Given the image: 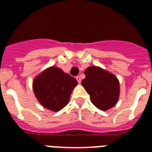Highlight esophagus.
I'll use <instances>...</instances> for the list:
<instances>
[{
  "mask_svg": "<svg viewBox=\"0 0 152 152\" xmlns=\"http://www.w3.org/2000/svg\"><path fill=\"white\" fill-rule=\"evenodd\" d=\"M76 79H77V82H78V83H80V80H81V79H80V76H79V75L76 76Z\"/></svg>",
  "mask_w": 152,
  "mask_h": 152,
  "instance_id": "obj_1",
  "label": "esophagus"
}]
</instances>
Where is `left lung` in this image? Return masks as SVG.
<instances>
[{
  "label": "left lung",
  "mask_w": 152,
  "mask_h": 152,
  "mask_svg": "<svg viewBox=\"0 0 152 152\" xmlns=\"http://www.w3.org/2000/svg\"><path fill=\"white\" fill-rule=\"evenodd\" d=\"M84 74L85 78L81 84L93 104L101 110H107L116 105L119 95V80L116 76L96 66L88 68Z\"/></svg>",
  "instance_id": "left-lung-1"
}]
</instances>
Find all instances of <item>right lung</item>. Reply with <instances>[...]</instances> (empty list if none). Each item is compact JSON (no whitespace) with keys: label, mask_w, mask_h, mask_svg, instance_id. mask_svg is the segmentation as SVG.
I'll list each match as a JSON object with an SVG mask.
<instances>
[{"label":"right lung","mask_w":152,"mask_h":152,"mask_svg":"<svg viewBox=\"0 0 152 152\" xmlns=\"http://www.w3.org/2000/svg\"><path fill=\"white\" fill-rule=\"evenodd\" d=\"M77 80L61 68L51 67L35 78L33 91L39 101L45 108L59 111L67 105Z\"/></svg>","instance_id":"right-lung-1"}]
</instances>
